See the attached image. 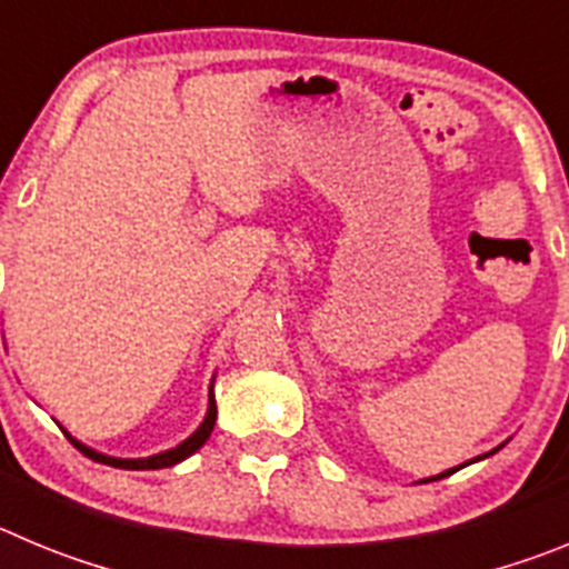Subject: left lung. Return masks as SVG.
Instances as JSON below:
<instances>
[{"label": "left lung", "instance_id": "1", "mask_svg": "<svg viewBox=\"0 0 569 569\" xmlns=\"http://www.w3.org/2000/svg\"><path fill=\"white\" fill-rule=\"evenodd\" d=\"M496 450H499V447H496ZM496 450H490V453H487V456H492V453H496ZM479 459H481V456H479ZM453 470H459V467H453ZM453 470H445V472H439V476H433V479H425V481H439V479H445V476H450V472H453Z\"/></svg>", "mask_w": 569, "mask_h": 569}]
</instances>
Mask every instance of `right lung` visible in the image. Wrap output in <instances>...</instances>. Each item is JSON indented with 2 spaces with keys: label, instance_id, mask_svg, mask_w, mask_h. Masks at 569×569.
Returning <instances> with one entry per match:
<instances>
[{
  "label": "right lung",
  "instance_id": "1",
  "mask_svg": "<svg viewBox=\"0 0 569 569\" xmlns=\"http://www.w3.org/2000/svg\"><path fill=\"white\" fill-rule=\"evenodd\" d=\"M213 425H216V399H213V387H210L208 416H204L202 425L196 427V433L188 436L182 445H176L173 450H164V453L148 456V459H113V456H104V453H97V450H90V447H84L82 441H77L73 436H68V439L73 441V447H79V450H82L88 459L99 461V465L119 467V470H162V467H173V465H179V461L188 459V456H193L196 450H199V447L210 439V433H213Z\"/></svg>",
  "mask_w": 569,
  "mask_h": 569
}]
</instances>
